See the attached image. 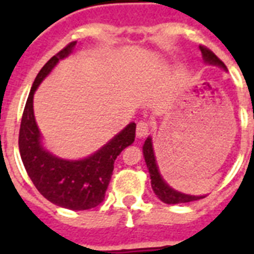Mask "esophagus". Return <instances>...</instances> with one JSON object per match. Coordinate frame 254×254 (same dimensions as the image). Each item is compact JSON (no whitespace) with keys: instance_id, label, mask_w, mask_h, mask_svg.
Segmentation results:
<instances>
[{"instance_id":"esophagus-1","label":"esophagus","mask_w":254,"mask_h":254,"mask_svg":"<svg viewBox=\"0 0 254 254\" xmlns=\"http://www.w3.org/2000/svg\"><path fill=\"white\" fill-rule=\"evenodd\" d=\"M149 131H150V124L147 123V121H139L137 124V129H135V134L138 138H143L145 135L149 134Z\"/></svg>"}]
</instances>
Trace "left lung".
<instances>
[{"label": "left lung", "instance_id": "1", "mask_svg": "<svg viewBox=\"0 0 254 254\" xmlns=\"http://www.w3.org/2000/svg\"><path fill=\"white\" fill-rule=\"evenodd\" d=\"M199 49L201 51V55H203V59H204L207 63L209 64L220 65L221 68L227 69L225 64L219 59V58L215 55V54L211 51L209 49H207L205 46H199ZM143 157H145V162L147 165V169H149V173H150V179H151V187H153V191L155 192V195L166 204H179V203H189V201L199 200V199H203L205 196H193V195H186V193H182L179 191H175L174 189H171L166 182L163 181V178L161 177L158 170V165H157V161H155L154 150H153V143H151V138L147 137V139L143 143Z\"/></svg>", "mask_w": 254, "mask_h": 254}]
</instances>
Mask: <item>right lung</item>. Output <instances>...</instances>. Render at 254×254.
Listing matches in <instances>:
<instances>
[{
	"mask_svg": "<svg viewBox=\"0 0 254 254\" xmlns=\"http://www.w3.org/2000/svg\"><path fill=\"white\" fill-rule=\"evenodd\" d=\"M75 45L76 41L71 42L54 55L35 77L22 115L18 145L23 166L38 191L59 207L83 211L95 208L104 200L117 155L134 142L135 124H129L99 151L80 161L58 158L43 149L34 117V92L58 62L72 53Z\"/></svg>",
	"mask_w": 254,
	"mask_h": 254,
	"instance_id": "add662e5",
	"label": "right lung"
}]
</instances>
